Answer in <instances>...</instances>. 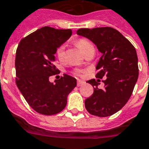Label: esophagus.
Listing matches in <instances>:
<instances>
[{"instance_id":"esophagus-1","label":"esophagus","mask_w":149,"mask_h":149,"mask_svg":"<svg viewBox=\"0 0 149 149\" xmlns=\"http://www.w3.org/2000/svg\"><path fill=\"white\" fill-rule=\"evenodd\" d=\"M84 84V81H82V80H78L77 81V86L78 87H80V86H82Z\"/></svg>"}]
</instances>
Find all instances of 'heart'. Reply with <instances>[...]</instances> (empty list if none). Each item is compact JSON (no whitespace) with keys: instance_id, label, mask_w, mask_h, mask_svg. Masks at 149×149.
Segmentation results:
<instances>
[{"instance_id":"b5f03b06","label":"heart","mask_w":149,"mask_h":149,"mask_svg":"<svg viewBox=\"0 0 149 149\" xmlns=\"http://www.w3.org/2000/svg\"><path fill=\"white\" fill-rule=\"evenodd\" d=\"M77 47L80 49V50L84 54V53L92 47V45L90 43V42L87 40V39H84V38H80V39H78L77 41ZM64 49H65V46L64 45H60L57 47L56 49V52H55V54H56V57L58 58V59L59 60H62V58L64 57Z\"/></svg>"}]
</instances>
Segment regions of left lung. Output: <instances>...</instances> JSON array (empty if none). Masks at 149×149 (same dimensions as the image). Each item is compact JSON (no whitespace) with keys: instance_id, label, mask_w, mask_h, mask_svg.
Here are the masks:
<instances>
[{"instance_id":"1","label":"left lung","mask_w":149,"mask_h":149,"mask_svg":"<svg viewBox=\"0 0 149 149\" xmlns=\"http://www.w3.org/2000/svg\"><path fill=\"white\" fill-rule=\"evenodd\" d=\"M78 35L88 38L95 45L102 56L95 69L96 78L88 80L94 88V92L86 99L87 111L92 115L107 117L115 114L125 105L133 93L139 74L136 49L127 38L112 27L81 28ZM103 89L97 88L100 79Z\"/></svg>"}]
</instances>
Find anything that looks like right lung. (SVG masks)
I'll return each instance as SVG.
<instances>
[{
    "label": "right lung",
    "mask_w": 149,
    "mask_h": 149,
    "mask_svg": "<svg viewBox=\"0 0 149 149\" xmlns=\"http://www.w3.org/2000/svg\"><path fill=\"white\" fill-rule=\"evenodd\" d=\"M71 29L44 27L22 39L16 54V83L27 103L36 112L53 115L67 104V97L77 80L71 76L49 82V77L59 70L54 65L55 52L72 35Z\"/></svg>",
    "instance_id": "obj_1"
}]
</instances>
